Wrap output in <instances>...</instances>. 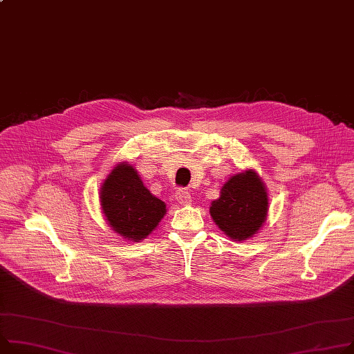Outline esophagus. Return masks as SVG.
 I'll list each match as a JSON object with an SVG mask.
<instances>
[{"instance_id":"34e87169","label":"esophagus","mask_w":354,"mask_h":354,"mask_svg":"<svg viewBox=\"0 0 354 354\" xmlns=\"http://www.w3.org/2000/svg\"><path fill=\"white\" fill-rule=\"evenodd\" d=\"M175 198L180 205H189L192 202L191 194L187 192V189H185V187H179L176 194H175Z\"/></svg>"}]
</instances>
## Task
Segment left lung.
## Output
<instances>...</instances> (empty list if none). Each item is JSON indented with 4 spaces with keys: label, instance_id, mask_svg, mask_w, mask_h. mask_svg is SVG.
<instances>
[{
    "label": "left lung",
    "instance_id": "obj_1",
    "mask_svg": "<svg viewBox=\"0 0 354 354\" xmlns=\"http://www.w3.org/2000/svg\"><path fill=\"white\" fill-rule=\"evenodd\" d=\"M268 215V194L253 171L232 176L212 202L210 216L230 239L252 238Z\"/></svg>",
    "mask_w": 354,
    "mask_h": 354
}]
</instances>
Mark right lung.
<instances>
[{
  "mask_svg": "<svg viewBox=\"0 0 354 354\" xmlns=\"http://www.w3.org/2000/svg\"><path fill=\"white\" fill-rule=\"evenodd\" d=\"M101 205L111 227L133 242L147 238L167 212L128 163H120L108 175L101 187Z\"/></svg>",
  "mask_w": 354,
  "mask_h": 354,
  "instance_id": "right-lung-1",
  "label": "right lung"
}]
</instances>
